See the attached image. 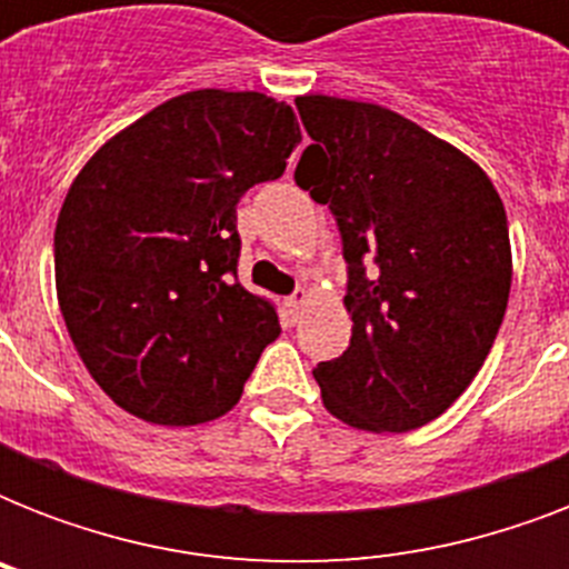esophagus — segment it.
I'll return each mask as SVG.
<instances>
[{
  "label": "esophagus",
  "instance_id": "obj_1",
  "mask_svg": "<svg viewBox=\"0 0 569 569\" xmlns=\"http://www.w3.org/2000/svg\"><path fill=\"white\" fill-rule=\"evenodd\" d=\"M307 301H310V295H307V289H298V292L286 301V307H289V312H292V319H298L301 316V310L307 307Z\"/></svg>",
  "mask_w": 569,
  "mask_h": 569
}]
</instances>
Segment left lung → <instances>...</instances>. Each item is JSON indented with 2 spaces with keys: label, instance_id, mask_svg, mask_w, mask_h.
<instances>
[{
  "label": "left lung",
  "instance_id": "obj_1",
  "mask_svg": "<svg viewBox=\"0 0 569 569\" xmlns=\"http://www.w3.org/2000/svg\"><path fill=\"white\" fill-rule=\"evenodd\" d=\"M312 144L295 182L337 218L351 342L321 401L360 431H413L485 366L511 295L499 191L467 153L375 102L295 100Z\"/></svg>",
  "mask_w": 569,
  "mask_h": 569
}]
</instances>
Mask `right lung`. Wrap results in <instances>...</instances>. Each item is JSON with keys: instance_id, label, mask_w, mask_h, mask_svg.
I'll list each match as a JSON object with an SVG mask.
<instances>
[{"instance_id": "obj_1", "label": "right lung", "mask_w": 569, "mask_h": 569, "mask_svg": "<svg viewBox=\"0 0 569 569\" xmlns=\"http://www.w3.org/2000/svg\"><path fill=\"white\" fill-rule=\"evenodd\" d=\"M301 141L292 106L200 88L120 129L56 223V292L84 369L127 413L212 422L239 405L277 310L236 280V203Z\"/></svg>"}]
</instances>
